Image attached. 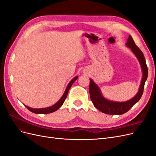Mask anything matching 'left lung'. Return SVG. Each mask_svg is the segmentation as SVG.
<instances>
[{
  "instance_id": "obj_1",
  "label": "left lung",
  "mask_w": 156,
  "mask_h": 156,
  "mask_svg": "<svg viewBox=\"0 0 156 156\" xmlns=\"http://www.w3.org/2000/svg\"><path fill=\"white\" fill-rule=\"evenodd\" d=\"M126 45L127 48L131 49V51L137 58L140 64L141 69H142L143 78L141 80L140 85L137 94L131 100L123 102L113 101L107 100L103 96L100 88L93 81L92 79H90L89 92L91 100L94 107L105 114L119 115L124 114L125 112L128 111L136 102L139 101L143 94L144 83L148 77V67L146 66L144 56L143 52L136 45L135 41L130 35L129 36Z\"/></svg>"
}]
</instances>
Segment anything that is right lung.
Instances as JSON below:
<instances>
[{"mask_svg": "<svg viewBox=\"0 0 156 156\" xmlns=\"http://www.w3.org/2000/svg\"><path fill=\"white\" fill-rule=\"evenodd\" d=\"M78 78V76H76L75 77L72 81H71L69 84H68V86L66 87V88L65 90V92L64 93V94L62 95V96L61 97V98L60 99V100L56 102L55 105H52L49 107H46V108H31V107H28L27 105H25V107L29 109L30 111L32 112L35 113V114H48V113H51V112H53L56 111H57L58 108L62 106L63 105V103L65 101L66 99L67 98V96H68V91H69V89L70 88V87H72V85L73 84V83L76 81V80Z\"/></svg>", "mask_w": 156, "mask_h": 156, "instance_id": "1", "label": "right lung"}]
</instances>
